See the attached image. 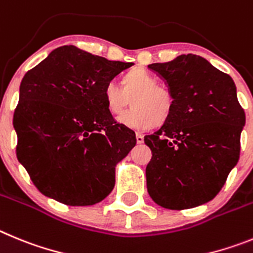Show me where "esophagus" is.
I'll return each mask as SVG.
<instances>
[{
	"mask_svg": "<svg viewBox=\"0 0 253 253\" xmlns=\"http://www.w3.org/2000/svg\"><path fill=\"white\" fill-rule=\"evenodd\" d=\"M136 141H137V143H143V135H141V133H136Z\"/></svg>",
	"mask_w": 253,
	"mask_h": 253,
	"instance_id": "obj_1",
	"label": "esophagus"
}]
</instances>
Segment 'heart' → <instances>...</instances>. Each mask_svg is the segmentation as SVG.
<instances>
[{
  "label": "heart",
  "mask_w": 253,
  "mask_h": 253,
  "mask_svg": "<svg viewBox=\"0 0 253 253\" xmlns=\"http://www.w3.org/2000/svg\"><path fill=\"white\" fill-rule=\"evenodd\" d=\"M108 112L118 115L132 102V108L118 117V124L132 129H147L165 122L174 108V98L168 88L145 69H133L122 78V88L110 81L103 89Z\"/></svg>",
  "instance_id": "b5f03b06"
}]
</instances>
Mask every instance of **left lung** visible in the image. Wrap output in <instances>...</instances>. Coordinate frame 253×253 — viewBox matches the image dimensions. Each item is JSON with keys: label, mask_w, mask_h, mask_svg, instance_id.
Segmentation results:
<instances>
[{"label": "left lung", "mask_w": 253, "mask_h": 253, "mask_svg": "<svg viewBox=\"0 0 253 253\" xmlns=\"http://www.w3.org/2000/svg\"><path fill=\"white\" fill-rule=\"evenodd\" d=\"M149 69L165 82L174 108L158 131L145 136L152 152L147 192L168 209L208 203L240 159L246 116L233 79L193 54L154 63Z\"/></svg>", "instance_id": "left-lung-1"}]
</instances>
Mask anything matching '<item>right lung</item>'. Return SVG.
Masks as SVG:
<instances>
[{
	"mask_svg": "<svg viewBox=\"0 0 253 253\" xmlns=\"http://www.w3.org/2000/svg\"><path fill=\"white\" fill-rule=\"evenodd\" d=\"M132 65L65 45L25 74L13 115L16 155L42 194L81 207L112 192L116 166L136 136L113 120L103 89Z\"/></svg>",
	"mask_w": 253,
	"mask_h": 253,
	"instance_id": "1",
	"label": "right lung"
}]
</instances>
